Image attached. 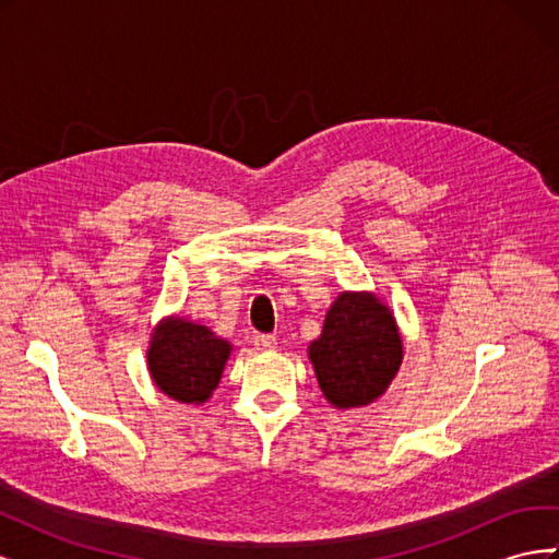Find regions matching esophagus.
<instances>
[{
	"mask_svg": "<svg viewBox=\"0 0 559 559\" xmlns=\"http://www.w3.org/2000/svg\"><path fill=\"white\" fill-rule=\"evenodd\" d=\"M253 343L261 349H275L277 347V337L270 335V333H257L253 335Z\"/></svg>",
	"mask_w": 559,
	"mask_h": 559,
	"instance_id": "34e87169",
	"label": "esophagus"
}]
</instances>
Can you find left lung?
<instances>
[{
	"instance_id": "obj_1",
	"label": "left lung",
	"mask_w": 559,
	"mask_h": 559,
	"mask_svg": "<svg viewBox=\"0 0 559 559\" xmlns=\"http://www.w3.org/2000/svg\"><path fill=\"white\" fill-rule=\"evenodd\" d=\"M403 359L396 321L370 294H341L310 345L321 392L335 408H357L384 394Z\"/></svg>"
}]
</instances>
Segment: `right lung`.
I'll return each mask as SVG.
<instances>
[{"label":"right lung","instance_id":"right-lung-1","mask_svg":"<svg viewBox=\"0 0 559 559\" xmlns=\"http://www.w3.org/2000/svg\"><path fill=\"white\" fill-rule=\"evenodd\" d=\"M230 345L207 326L165 319L151 337L148 370L156 386L181 403H202L216 389Z\"/></svg>","mask_w":559,"mask_h":559}]
</instances>
